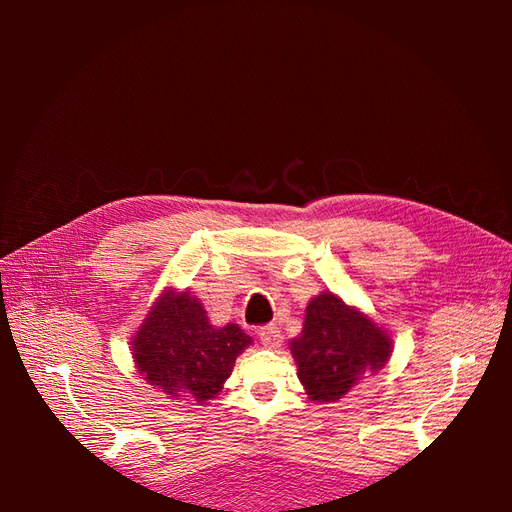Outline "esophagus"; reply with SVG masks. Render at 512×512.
<instances>
[{
  "label": "esophagus",
  "instance_id": "esophagus-1",
  "mask_svg": "<svg viewBox=\"0 0 512 512\" xmlns=\"http://www.w3.org/2000/svg\"><path fill=\"white\" fill-rule=\"evenodd\" d=\"M258 337H260V344L265 346V348H277L282 344V331L277 329V327H262L260 331H258Z\"/></svg>",
  "mask_w": 512,
  "mask_h": 512
}]
</instances>
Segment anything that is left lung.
<instances>
[{"label": "left lung", "instance_id": "1", "mask_svg": "<svg viewBox=\"0 0 512 512\" xmlns=\"http://www.w3.org/2000/svg\"><path fill=\"white\" fill-rule=\"evenodd\" d=\"M290 350L309 399L335 401L361 380L365 369L384 367L391 339L365 314L322 292L309 301L303 331L292 339Z\"/></svg>", "mask_w": 512, "mask_h": 512}]
</instances>
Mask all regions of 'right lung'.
<instances>
[{"label":"right lung","mask_w":512,"mask_h":512,"mask_svg":"<svg viewBox=\"0 0 512 512\" xmlns=\"http://www.w3.org/2000/svg\"><path fill=\"white\" fill-rule=\"evenodd\" d=\"M252 337L237 324L215 329L188 292L164 294L132 342L141 374L170 397L207 401L220 393Z\"/></svg>","instance_id":"add662e5"}]
</instances>
